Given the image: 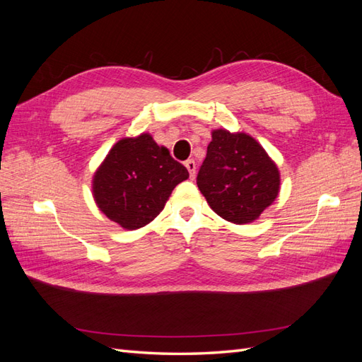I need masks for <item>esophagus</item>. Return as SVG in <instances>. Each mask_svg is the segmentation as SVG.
<instances>
[{
  "mask_svg": "<svg viewBox=\"0 0 362 362\" xmlns=\"http://www.w3.org/2000/svg\"><path fill=\"white\" fill-rule=\"evenodd\" d=\"M184 164H185V168H187V170H189V173H190V178L193 180L194 175H196V161L190 158V160L185 161Z\"/></svg>",
  "mask_w": 362,
  "mask_h": 362,
  "instance_id": "obj_1",
  "label": "esophagus"
}]
</instances>
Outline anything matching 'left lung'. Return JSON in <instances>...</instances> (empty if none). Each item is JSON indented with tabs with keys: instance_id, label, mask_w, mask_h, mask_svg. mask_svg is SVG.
Returning <instances> with one entry per match:
<instances>
[{
	"instance_id": "left-lung-1",
	"label": "left lung",
	"mask_w": 362,
	"mask_h": 362,
	"mask_svg": "<svg viewBox=\"0 0 362 362\" xmlns=\"http://www.w3.org/2000/svg\"><path fill=\"white\" fill-rule=\"evenodd\" d=\"M196 184L214 213L243 225L275 201L279 172L255 139L216 129Z\"/></svg>"
}]
</instances>
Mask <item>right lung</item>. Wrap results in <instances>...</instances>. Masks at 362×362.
<instances>
[{
	"instance_id": "obj_1",
	"label": "right lung",
	"mask_w": 362,
	"mask_h": 362,
	"mask_svg": "<svg viewBox=\"0 0 362 362\" xmlns=\"http://www.w3.org/2000/svg\"><path fill=\"white\" fill-rule=\"evenodd\" d=\"M189 170L149 134L122 139L108 152L93 178L100 210L127 229L145 226L160 214Z\"/></svg>"
}]
</instances>
